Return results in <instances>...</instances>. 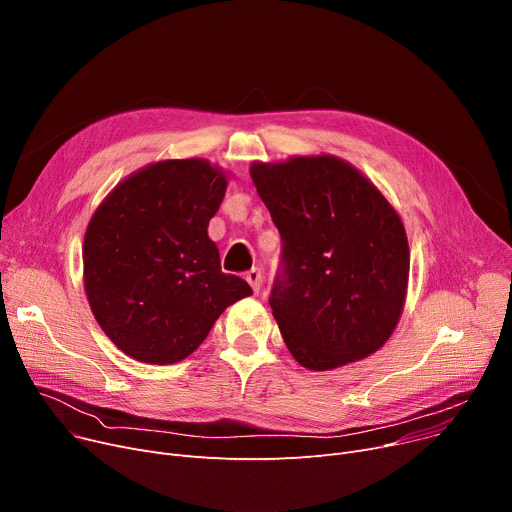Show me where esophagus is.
<instances>
[{"label":"esophagus","mask_w":512,"mask_h":512,"mask_svg":"<svg viewBox=\"0 0 512 512\" xmlns=\"http://www.w3.org/2000/svg\"><path fill=\"white\" fill-rule=\"evenodd\" d=\"M247 282L251 284V288H253V292L257 294L259 292V286H261V270H257V267H253V270H249L247 272Z\"/></svg>","instance_id":"34e87169"}]
</instances>
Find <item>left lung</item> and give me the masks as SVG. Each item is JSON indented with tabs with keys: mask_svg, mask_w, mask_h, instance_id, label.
Instances as JSON below:
<instances>
[{
	"mask_svg": "<svg viewBox=\"0 0 512 512\" xmlns=\"http://www.w3.org/2000/svg\"><path fill=\"white\" fill-rule=\"evenodd\" d=\"M282 238L270 305L290 355L330 371L378 351L407 297L409 242L386 197L334 155L253 164Z\"/></svg>",
	"mask_w": 512,
	"mask_h": 512,
	"instance_id": "obj_1",
	"label": "left lung"
}]
</instances>
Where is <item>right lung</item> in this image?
<instances>
[{
    "label": "right lung",
    "mask_w": 512,
    "mask_h": 512,
    "mask_svg": "<svg viewBox=\"0 0 512 512\" xmlns=\"http://www.w3.org/2000/svg\"><path fill=\"white\" fill-rule=\"evenodd\" d=\"M226 186L207 159H166L130 174L93 213L83 245L87 299L128 357L186 359L226 307L253 294L222 272L207 236Z\"/></svg>",
    "instance_id": "1"
}]
</instances>
